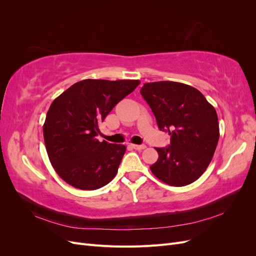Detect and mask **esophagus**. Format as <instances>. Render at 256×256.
Masks as SVG:
<instances>
[{
  "instance_id": "34e87169",
  "label": "esophagus",
  "mask_w": 256,
  "mask_h": 256,
  "mask_svg": "<svg viewBox=\"0 0 256 256\" xmlns=\"http://www.w3.org/2000/svg\"><path fill=\"white\" fill-rule=\"evenodd\" d=\"M132 147L134 150H145L146 148V145L145 144H141V145H138V144H132Z\"/></svg>"
}]
</instances>
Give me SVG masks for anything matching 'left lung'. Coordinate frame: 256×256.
<instances>
[{
    "instance_id": "left-lung-1",
    "label": "left lung",
    "mask_w": 256,
    "mask_h": 256,
    "mask_svg": "<svg viewBox=\"0 0 256 256\" xmlns=\"http://www.w3.org/2000/svg\"><path fill=\"white\" fill-rule=\"evenodd\" d=\"M140 92L159 129L171 136V144L156 148L159 157L150 171L174 187L196 182L210 164L219 141L214 108L198 90L180 82L144 83Z\"/></svg>"
}]
</instances>
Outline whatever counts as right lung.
Returning <instances> with one entry per match:
<instances>
[{"label": "right lung", "mask_w": 256, "mask_h": 256, "mask_svg": "<svg viewBox=\"0 0 256 256\" xmlns=\"http://www.w3.org/2000/svg\"><path fill=\"white\" fill-rule=\"evenodd\" d=\"M138 80L76 82L53 100L44 124L52 166L62 180L81 190H96L115 177L126 146L99 142L98 125Z\"/></svg>", "instance_id": "right-lung-1"}]
</instances>
